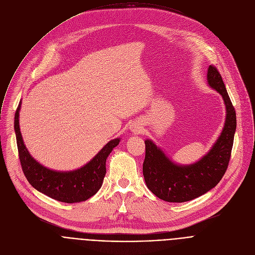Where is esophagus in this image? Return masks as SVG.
Here are the masks:
<instances>
[{
  "instance_id": "esophagus-1",
  "label": "esophagus",
  "mask_w": 255,
  "mask_h": 255,
  "mask_svg": "<svg viewBox=\"0 0 255 255\" xmlns=\"http://www.w3.org/2000/svg\"><path fill=\"white\" fill-rule=\"evenodd\" d=\"M130 128H131V131L133 133H140L141 130H142V127L139 126L138 124H132V126Z\"/></svg>"
}]
</instances>
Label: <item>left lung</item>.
I'll use <instances>...</instances> for the list:
<instances>
[{"label": "left lung", "instance_id": "left-lung-1", "mask_svg": "<svg viewBox=\"0 0 255 255\" xmlns=\"http://www.w3.org/2000/svg\"><path fill=\"white\" fill-rule=\"evenodd\" d=\"M207 82L222 96L226 118L219 137L201 159L191 164H177L152 140H145V183L165 202L183 203L206 194L218 185L228 167L236 131V113L220 72L213 65L208 67Z\"/></svg>", "mask_w": 255, "mask_h": 255}]
</instances>
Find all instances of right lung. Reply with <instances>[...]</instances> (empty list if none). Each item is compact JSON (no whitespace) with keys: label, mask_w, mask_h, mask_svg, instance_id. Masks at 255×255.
Wrapping results in <instances>:
<instances>
[{"label":"right lung","mask_w":255,"mask_h":255,"mask_svg":"<svg viewBox=\"0 0 255 255\" xmlns=\"http://www.w3.org/2000/svg\"><path fill=\"white\" fill-rule=\"evenodd\" d=\"M21 104L22 102L15 113L14 128L21 166L29 184L38 192L63 203H80L93 197L103 185L106 160L121 139L109 141L92 160L81 168L69 171L50 169L34 159L25 146L19 126Z\"/></svg>","instance_id":"obj_1"}]
</instances>
